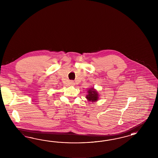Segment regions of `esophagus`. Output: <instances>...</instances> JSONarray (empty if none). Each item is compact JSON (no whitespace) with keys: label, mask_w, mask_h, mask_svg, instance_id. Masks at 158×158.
Instances as JSON below:
<instances>
[{"label":"esophagus","mask_w":158,"mask_h":158,"mask_svg":"<svg viewBox=\"0 0 158 158\" xmlns=\"http://www.w3.org/2000/svg\"><path fill=\"white\" fill-rule=\"evenodd\" d=\"M70 85H71V86H74V85H75V82L73 81H70Z\"/></svg>","instance_id":"34e87169"}]
</instances>
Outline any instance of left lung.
Listing matches in <instances>:
<instances>
[{
  "label": "left lung",
  "instance_id": "obj_1",
  "mask_svg": "<svg viewBox=\"0 0 158 158\" xmlns=\"http://www.w3.org/2000/svg\"><path fill=\"white\" fill-rule=\"evenodd\" d=\"M98 97L99 94L97 91H96L93 87H92L89 89V90L87 91V94L86 97L89 101L95 102L98 100Z\"/></svg>",
  "mask_w": 158,
  "mask_h": 158
}]
</instances>
